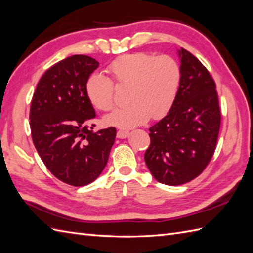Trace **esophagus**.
Listing matches in <instances>:
<instances>
[{
    "label": "esophagus",
    "instance_id": "obj_1",
    "mask_svg": "<svg viewBox=\"0 0 253 253\" xmlns=\"http://www.w3.org/2000/svg\"><path fill=\"white\" fill-rule=\"evenodd\" d=\"M130 135V131L127 130H119L117 132V137L118 138H126Z\"/></svg>",
    "mask_w": 253,
    "mask_h": 253
}]
</instances>
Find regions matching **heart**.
Listing matches in <instances>:
<instances>
[{"label": "heart", "instance_id": "obj_1", "mask_svg": "<svg viewBox=\"0 0 253 253\" xmlns=\"http://www.w3.org/2000/svg\"><path fill=\"white\" fill-rule=\"evenodd\" d=\"M112 79L92 75L85 84V93L95 108L107 112L115 105V85L128 89L130 103L104 117L107 126L131 128L150 118L159 120L169 113L176 101L181 82V70L169 55L136 52L125 54L108 66Z\"/></svg>", "mask_w": 253, "mask_h": 253}]
</instances>
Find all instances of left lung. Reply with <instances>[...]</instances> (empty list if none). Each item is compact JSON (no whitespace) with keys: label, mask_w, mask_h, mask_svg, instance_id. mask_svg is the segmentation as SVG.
<instances>
[{"label":"left lung","mask_w":253,"mask_h":253,"mask_svg":"<svg viewBox=\"0 0 253 253\" xmlns=\"http://www.w3.org/2000/svg\"><path fill=\"white\" fill-rule=\"evenodd\" d=\"M181 82L173 107L149 128L145 162L156 179L179 186L202 174L217 147L221 123L214 80L186 49L178 51Z\"/></svg>","instance_id":"left-lung-1"}]
</instances>
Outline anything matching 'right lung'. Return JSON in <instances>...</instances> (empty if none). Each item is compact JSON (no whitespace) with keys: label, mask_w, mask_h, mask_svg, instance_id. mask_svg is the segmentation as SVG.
<instances>
[{"label":"right lung","mask_w":253,"mask_h":253,"mask_svg":"<svg viewBox=\"0 0 253 253\" xmlns=\"http://www.w3.org/2000/svg\"><path fill=\"white\" fill-rule=\"evenodd\" d=\"M97 67L96 60L83 54L60 61L42 76L31 103V135L42 161L74 187L101 175L116 138L115 127L89 130L96 115L85 84Z\"/></svg>","instance_id":"obj_1"}]
</instances>
